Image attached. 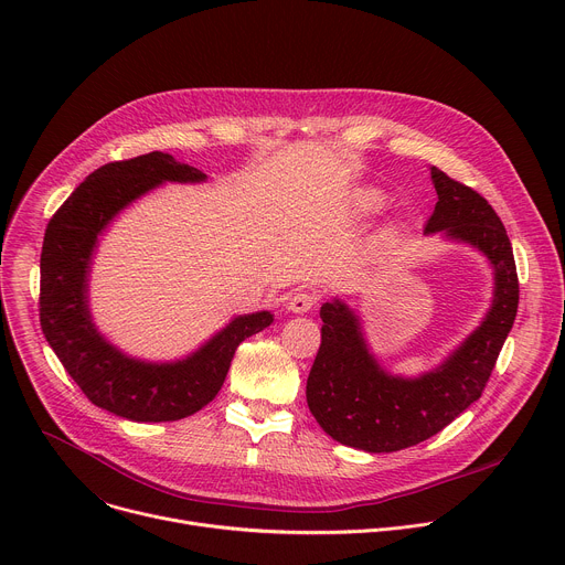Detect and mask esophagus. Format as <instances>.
Listing matches in <instances>:
<instances>
[{
  "label": "esophagus",
  "mask_w": 565,
  "mask_h": 565,
  "mask_svg": "<svg viewBox=\"0 0 565 565\" xmlns=\"http://www.w3.org/2000/svg\"><path fill=\"white\" fill-rule=\"evenodd\" d=\"M315 301H317L315 292H310V290H297V292H292L290 299H288V310L295 312V315H303V312H308V310L315 306Z\"/></svg>",
  "instance_id": "obj_1"
}]
</instances>
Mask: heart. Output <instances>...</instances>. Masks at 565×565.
I'll list each match as a JSON object with an SVG mask.
<instances>
[{"label": "heart", "instance_id": "b5f03b06", "mask_svg": "<svg viewBox=\"0 0 565 565\" xmlns=\"http://www.w3.org/2000/svg\"><path fill=\"white\" fill-rule=\"evenodd\" d=\"M386 203V196L380 192V190H373V188H366V190H360L353 199V207L360 216H373L377 214Z\"/></svg>", "mask_w": 565, "mask_h": 565}]
</instances>
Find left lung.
<instances>
[{
    "label": "left lung",
    "instance_id": "1",
    "mask_svg": "<svg viewBox=\"0 0 565 565\" xmlns=\"http://www.w3.org/2000/svg\"><path fill=\"white\" fill-rule=\"evenodd\" d=\"M431 181L438 203L425 232H440L486 255L494 268V299L480 327L438 369L420 377L384 371L366 347L360 317L344 301L321 306L324 327L306 382L308 409L333 440L371 454L414 447L476 402L519 308L512 244L494 207L438 168H431Z\"/></svg>",
    "mask_w": 565,
    "mask_h": 565
}]
</instances>
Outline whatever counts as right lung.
<instances>
[{
  "label": "right lung",
  "instance_id": "right-lung-1",
  "mask_svg": "<svg viewBox=\"0 0 565 565\" xmlns=\"http://www.w3.org/2000/svg\"><path fill=\"white\" fill-rule=\"evenodd\" d=\"M207 177L170 153L151 151L89 174L46 225L40 259V324L66 373L96 407L134 420H181L214 399L236 347L273 324V312L238 315L199 351L177 362L125 355L96 329L89 312V270L98 236L129 203L160 183Z\"/></svg>",
  "mask_w": 565,
  "mask_h": 565
}]
</instances>
